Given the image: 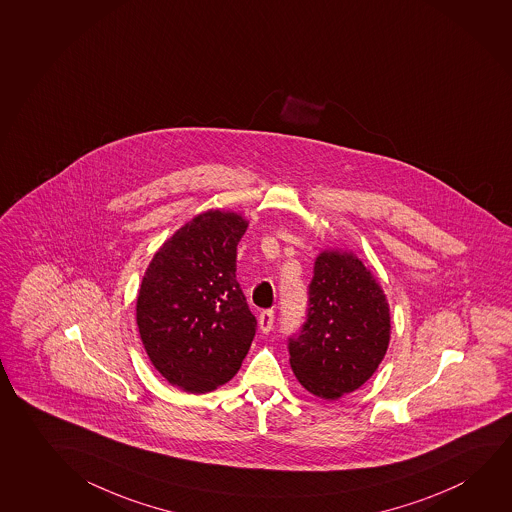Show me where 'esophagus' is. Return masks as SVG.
Here are the masks:
<instances>
[{"instance_id":"1","label":"esophagus","mask_w":512,"mask_h":512,"mask_svg":"<svg viewBox=\"0 0 512 512\" xmlns=\"http://www.w3.org/2000/svg\"><path fill=\"white\" fill-rule=\"evenodd\" d=\"M275 324V312L273 310H264L259 315V328L262 333H268Z\"/></svg>"}]
</instances>
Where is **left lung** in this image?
<instances>
[{"instance_id": "obj_1", "label": "left lung", "mask_w": 512, "mask_h": 512, "mask_svg": "<svg viewBox=\"0 0 512 512\" xmlns=\"http://www.w3.org/2000/svg\"><path fill=\"white\" fill-rule=\"evenodd\" d=\"M308 294L307 321L289 340V362L310 394L337 401L369 381L383 362L390 305L363 260L339 248L317 255Z\"/></svg>"}]
</instances>
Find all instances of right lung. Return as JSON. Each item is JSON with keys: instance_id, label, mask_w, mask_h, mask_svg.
Listing matches in <instances>:
<instances>
[{"instance_id": "right-lung-1", "label": "right lung", "mask_w": 512, "mask_h": 512, "mask_svg": "<svg viewBox=\"0 0 512 512\" xmlns=\"http://www.w3.org/2000/svg\"><path fill=\"white\" fill-rule=\"evenodd\" d=\"M248 220L209 209L173 232L150 260L136 324L152 365L170 385L205 394L234 378L257 321L236 280Z\"/></svg>"}]
</instances>
